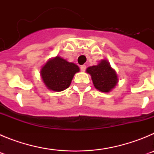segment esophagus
I'll use <instances>...</instances> for the list:
<instances>
[{
	"label": "esophagus",
	"instance_id": "obj_1",
	"mask_svg": "<svg viewBox=\"0 0 154 154\" xmlns=\"http://www.w3.org/2000/svg\"><path fill=\"white\" fill-rule=\"evenodd\" d=\"M80 69H81V70L82 71V72H85V69H86V66H85V65H81V67H80Z\"/></svg>",
	"mask_w": 154,
	"mask_h": 154
}]
</instances>
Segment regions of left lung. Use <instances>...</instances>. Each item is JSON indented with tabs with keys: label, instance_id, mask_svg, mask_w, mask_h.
I'll list each match as a JSON object with an SVG mask.
<instances>
[{
	"label": "left lung",
	"instance_id": "1",
	"mask_svg": "<svg viewBox=\"0 0 154 154\" xmlns=\"http://www.w3.org/2000/svg\"><path fill=\"white\" fill-rule=\"evenodd\" d=\"M86 72L90 75L95 88L102 92H111L119 82L116 72L106 59L87 68Z\"/></svg>",
	"mask_w": 154,
	"mask_h": 154
}]
</instances>
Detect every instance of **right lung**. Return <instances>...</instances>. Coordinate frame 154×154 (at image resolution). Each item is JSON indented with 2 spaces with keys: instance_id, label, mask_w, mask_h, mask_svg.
Instances as JSON below:
<instances>
[{
  "instance_id": "add662e5",
  "label": "right lung",
  "mask_w": 154,
  "mask_h": 154,
  "mask_svg": "<svg viewBox=\"0 0 154 154\" xmlns=\"http://www.w3.org/2000/svg\"><path fill=\"white\" fill-rule=\"evenodd\" d=\"M79 70L78 65L73 62L55 56L48 59L42 66L40 75L48 89L61 92L69 88L75 74Z\"/></svg>"
}]
</instances>
